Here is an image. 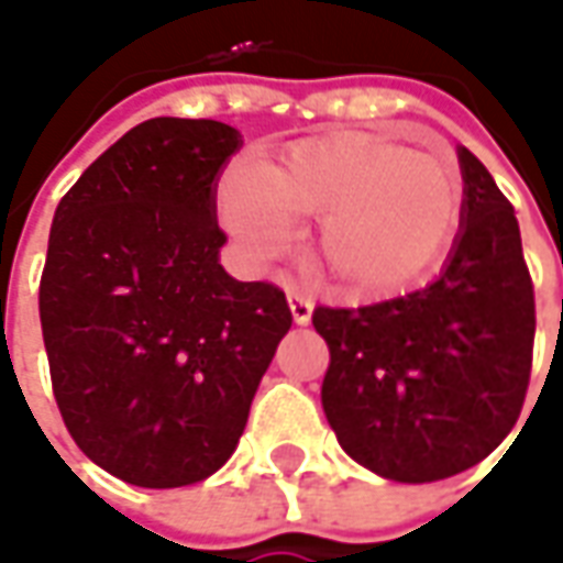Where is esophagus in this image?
<instances>
[{
    "instance_id": "esophagus-1",
    "label": "esophagus",
    "mask_w": 563,
    "mask_h": 563,
    "mask_svg": "<svg viewBox=\"0 0 563 563\" xmlns=\"http://www.w3.org/2000/svg\"><path fill=\"white\" fill-rule=\"evenodd\" d=\"M289 310H292V320L298 325H308L310 313H313V301H310L308 295L289 292Z\"/></svg>"
}]
</instances>
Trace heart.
<instances>
[{
    "label": "heart",
    "mask_w": 563,
    "mask_h": 563,
    "mask_svg": "<svg viewBox=\"0 0 563 563\" xmlns=\"http://www.w3.org/2000/svg\"><path fill=\"white\" fill-rule=\"evenodd\" d=\"M463 210L448 161L380 133H322L277 164L234 173L222 219L253 262L292 246V219L322 216L317 258L350 298H387L423 280L454 238Z\"/></svg>",
    "instance_id": "1"
}]
</instances>
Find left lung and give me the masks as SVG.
<instances>
[{
  "instance_id": "8db88e82",
  "label": "left lung",
  "mask_w": 563,
  "mask_h": 563,
  "mask_svg": "<svg viewBox=\"0 0 563 563\" xmlns=\"http://www.w3.org/2000/svg\"><path fill=\"white\" fill-rule=\"evenodd\" d=\"M457 158L463 210L442 274L390 301L313 310L329 344V427L365 470L408 485L463 473L500 445L533 360V283L512 203L470 148Z\"/></svg>"
}]
</instances>
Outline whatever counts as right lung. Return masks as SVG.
Masks as SVG:
<instances>
[{
    "mask_svg": "<svg viewBox=\"0 0 563 563\" xmlns=\"http://www.w3.org/2000/svg\"><path fill=\"white\" fill-rule=\"evenodd\" d=\"M243 145L210 118H148L57 203L38 317L63 423L136 487L203 482L234 454L292 325L271 283L219 265L216 183Z\"/></svg>",
    "mask_w": 563,
    "mask_h": 563,
    "instance_id": "obj_1",
    "label": "right lung"
}]
</instances>
